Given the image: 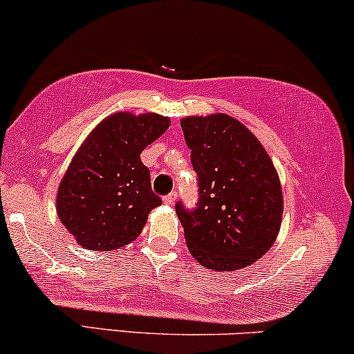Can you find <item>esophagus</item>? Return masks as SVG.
<instances>
[{
  "mask_svg": "<svg viewBox=\"0 0 354 354\" xmlns=\"http://www.w3.org/2000/svg\"><path fill=\"white\" fill-rule=\"evenodd\" d=\"M176 199H178V192H176V191H173V192H169L168 196H165V198H163V203L167 204V205H173L174 203H176Z\"/></svg>",
  "mask_w": 354,
  "mask_h": 354,
  "instance_id": "34e87169",
  "label": "esophagus"
}]
</instances>
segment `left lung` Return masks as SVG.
I'll list each match as a JSON object with an SVG mask.
<instances>
[{"instance_id":"left-lung-1","label":"left lung","mask_w":354,"mask_h":354,"mask_svg":"<svg viewBox=\"0 0 354 354\" xmlns=\"http://www.w3.org/2000/svg\"><path fill=\"white\" fill-rule=\"evenodd\" d=\"M181 129L199 178L198 209L176 204L187 248L207 270H243L279 234V174L261 142L232 115H187Z\"/></svg>"}]
</instances>
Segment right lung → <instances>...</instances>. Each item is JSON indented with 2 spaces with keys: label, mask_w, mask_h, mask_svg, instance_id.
I'll return each mask as SVG.
<instances>
[{
  "label": "right lung",
  "mask_w": 354,
  "mask_h": 354,
  "mask_svg": "<svg viewBox=\"0 0 354 354\" xmlns=\"http://www.w3.org/2000/svg\"><path fill=\"white\" fill-rule=\"evenodd\" d=\"M169 118L120 111L89 132L57 189V216L78 245L111 252L132 243L149 214L162 204L142 163L145 147L160 138Z\"/></svg>",
  "instance_id": "1"
}]
</instances>
